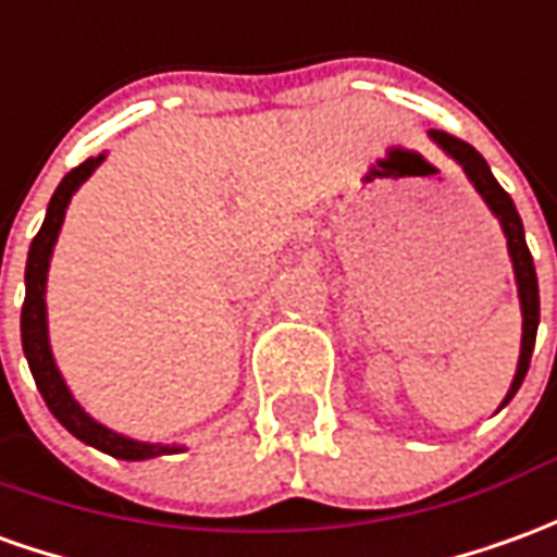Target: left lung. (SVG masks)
I'll return each instance as SVG.
<instances>
[{"instance_id":"1","label":"left lung","mask_w":557,"mask_h":557,"mask_svg":"<svg viewBox=\"0 0 557 557\" xmlns=\"http://www.w3.org/2000/svg\"><path fill=\"white\" fill-rule=\"evenodd\" d=\"M431 138L441 144L443 150L465 169V174L470 177V184L476 186V193L485 198V205L492 208L497 220H500V228L507 235V247H509V259H512V271H516V283H519V298H522V356H519V371H516V380L509 386L507 398L500 407H507L512 395L519 392L522 386L524 373H528V364H531V352H534V341H536V325H540V289H536V271H534V259H531V250L524 244V228H522V216L516 211L512 198L504 186L497 184L492 169L485 165V159L470 147L468 141L455 138L449 132L431 129Z\"/></svg>"}]
</instances>
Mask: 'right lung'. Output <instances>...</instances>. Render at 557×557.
I'll use <instances>...</instances> for the list:
<instances>
[{"instance_id": "add662e5", "label": "right lung", "mask_w": 557, "mask_h": 557, "mask_svg": "<svg viewBox=\"0 0 557 557\" xmlns=\"http://www.w3.org/2000/svg\"><path fill=\"white\" fill-rule=\"evenodd\" d=\"M99 159H87L81 162L77 169H72L62 184L57 186V193L50 198L48 216L38 228V235L33 238V247H29V259H26V298H23L21 310V337H23V352H26V361H29V371L35 376V386L41 392V398L48 404V410L62 422V428H69L75 434L77 441L89 443L102 453L114 455V458H126V461H141V458H153V455L177 453V446H157V443H138L123 437V434H114L104 425H99L96 419H89L77 400L72 398V392L62 383L60 371L53 364V356H50L48 344V313H45V283H48V265H50V252H53V244H57V235H60L62 216H65V208L75 196V189L89 174L96 171V165L102 162Z\"/></svg>"}]
</instances>
